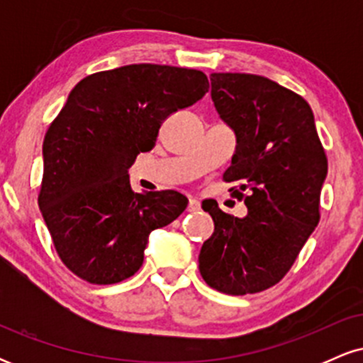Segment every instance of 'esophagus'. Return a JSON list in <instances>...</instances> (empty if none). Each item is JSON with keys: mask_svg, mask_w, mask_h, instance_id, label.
Listing matches in <instances>:
<instances>
[{"mask_svg": "<svg viewBox=\"0 0 363 363\" xmlns=\"http://www.w3.org/2000/svg\"><path fill=\"white\" fill-rule=\"evenodd\" d=\"M199 208H201V205H199L198 199L189 198V203H187V211H198Z\"/></svg>", "mask_w": 363, "mask_h": 363, "instance_id": "1", "label": "esophagus"}]
</instances>
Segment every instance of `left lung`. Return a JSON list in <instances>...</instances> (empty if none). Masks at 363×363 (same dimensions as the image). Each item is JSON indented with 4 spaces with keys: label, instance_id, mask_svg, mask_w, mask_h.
Instances as JSON below:
<instances>
[{
    "label": "left lung",
    "instance_id": "obj_1",
    "mask_svg": "<svg viewBox=\"0 0 363 363\" xmlns=\"http://www.w3.org/2000/svg\"><path fill=\"white\" fill-rule=\"evenodd\" d=\"M210 80L216 111L237 138L223 181L239 182L230 191L247 215L223 213L216 201L203 206L215 232L199 252V273L222 294H257L289 273L319 223L326 152L298 94L259 74L211 73Z\"/></svg>",
    "mask_w": 363,
    "mask_h": 363
}]
</instances>
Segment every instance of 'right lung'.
Here are the masks:
<instances>
[{"instance_id":"obj_1","label":"right lung","mask_w":363,"mask_h":363,"mask_svg":"<svg viewBox=\"0 0 363 363\" xmlns=\"http://www.w3.org/2000/svg\"><path fill=\"white\" fill-rule=\"evenodd\" d=\"M210 89L198 69L128 65L89 74L45 133L39 208L66 268L94 285L133 277L150 232L187 206L177 191L135 193L128 169L164 119Z\"/></svg>"}]
</instances>
